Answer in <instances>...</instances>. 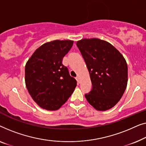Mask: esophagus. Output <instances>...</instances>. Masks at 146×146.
Returning a JSON list of instances; mask_svg holds the SVG:
<instances>
[{
	"label": "esophagus",
	"mask_w": 146,
	"mask_h": 146,
	"mask_svg": "<svg viewBox=\"0 0 146 146\" xmlns=\"http://www.w3.org/2000/svg\"><path fill=\"white\" fill-rule=\"evenodd\" d=\"M76 80H77V83L79 84V83H80V79H79V77H76Z\"/></svg>",
	"instance_id": "34e87169"
}]
</instances>
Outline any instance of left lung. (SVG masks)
<instances>
[{"instance_id":"1","label":"left lung","mask_w":146,"mask_h":146,"mask_svg":"<svg viewBox=\"0 0 146 146\" xmlns=\"http://www.w3.org/2000/svg\"><path fill=\"white\" fill-rule=\"evenodd\" d=\"M77 46L90 74L92 89L85 94L98 110H108L122 98L128 82V66L122 55L113 46L97 38L83 39Z\"/></svg>"}]
</instances>
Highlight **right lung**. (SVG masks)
I'll use <instances>...</instances> for the list:
<instances>
[{"mask_svg": "<svg viewBox=\"0 0 146 146\" xmlns=\"http://www.w3.org/2000/svg\"><path fill=\"white\" fill-rule=\"evenodd\" d=\"M73 41L55 40L37 49L26 63L25 82L30 96L40 107L59 109L73 93L77 81L62 63Z\"/></svg>", "mask_w": 146, "mask_h": 146, "instance_id": "add662e5", "label": "right lung"}]
</instances>
